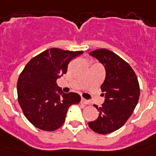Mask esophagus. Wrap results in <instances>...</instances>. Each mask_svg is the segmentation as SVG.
<instances>
[{"label":"esophagus","mask_w":156,"mask_h":156,"mask_svg":"<svg viewBox=\"0 0 156 156\" xmlns=\"http://www.w3.org/2000/svg\"><path fill=\"white\" fill-rule=\"evenodd\" d=\"M81 104H83V105H88L89 104V101H88L87 100H86V99H84V98H82L81 99Z\"/></svg>","instance_id":"esophagus-1"}]
</instances>
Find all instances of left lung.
Returning <instances> with one entry per match:
<instances>
[{"label":"left lung","mask_w":156,"mask_h":156,"mask_svg":"<svg viewBox=\"0 0 156 156\" xmlns=\"http://www.w3.org/2000/svg\"><path fill=\"white\" fill-rule=\"evenodd\" d=\"M105 69V79L101 86L105 101L95 105L99 115L88 123L98 133L106 134L122 127L132 115L140 96V87L134 71L126 61L108 49L90 52Z\"/></svg>","instance_id":"8db88e82"}]
</instances>
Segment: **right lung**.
Returning <instances> with one entry per match:
<instances>
[{
	"label": "right lung",
	"mask_w": 156,
	"mask_h": 156,
	"mask_svg": "<svg viewBox=\"0 0 156 156\" xmlns=\"http://www.w3.org/2000/svg\"><path fill=\"white\" fill-rule=\"evenodd\" d=\"M83 53L51 48L25 66L18 79V100L25 116L34 126L46 131L58 129L69 108L80 103L78 94L64 93L56 81L66 73L72 59Z\"/></svg>",
	"instance_id": "obj_1"
}]
</instances>
